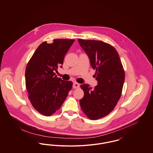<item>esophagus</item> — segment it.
I'll return each instance as SVG.
<instances>
[{
    "mask_svg": "<svg viewBox=\"0 0 153 153\" xmlns=\"http://www.w3.org/2000/svg\"><path fill=\"white\" fill-rule=\"evenodd\" d=\"M79 87H80V85H79V84H78V83H77V82H74L73 85V88L74 89L78 88Z\"/></svg>",
    "mask_w": 153,
    "mask_h": 153,
    "instance_id": "34e87169",
    "label": "esophagus"
}]
</instances>
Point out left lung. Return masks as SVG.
<instances>
[{"label":"left lung","mask_w":153,"mask_h":153,"mask_svg":"<svg viewBox=\"0 0 153 153\" xmlns=\"http://www.w3.org/2000/svg\"><path fill=\"white\" fill-rule=\"evenodd\" d=\"M78 41L96 70L97 81L94 88L86 84L81 85L84 95L80 106L89 119L97 120L108 115L115 107L122 95L125 73L119 54L112 45L96 40Z\"/></svg>","instance_id":"1"}]
</instances>
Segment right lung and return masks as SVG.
Wrapping results in <instances>:
<instances>
[{
    "instance_id": "obj_1",
    "label": "right lung",
    "mask_w": 153,
    "mask_h": 153,
    "mask_svg": "<svg viewBox=\"0 0 153 153\" xmlns=\"http://www.w3.org/2000/svg\"><path fill=\"white\" fill-rule=\"evenodd\" d=\"M74 39H56L41 44L27 63L26 87L33 107L46 117L60 108L72 88L71 81L58 78L54 72L62 68L66 53Z\"/></svg>"
}]
</instances>
